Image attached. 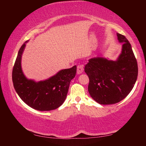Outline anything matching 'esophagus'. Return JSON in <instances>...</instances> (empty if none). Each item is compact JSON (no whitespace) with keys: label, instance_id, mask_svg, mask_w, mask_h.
<instances>
[{"label":"esophagus","instance_id":"34e87169","mask_svg":"<svg viewBox=\"0 0 146 146\" xmlns=\"http://www.w3.org/2000/svg\"><path fill=\"white\" fill-rule=\"evenodd\" d=\"M84 71V66L83 65H78L77 66V70H76V72L77 74H80L83 72Z\"/></svg>","mask_w":146,"mask_h":146}]
</instances>
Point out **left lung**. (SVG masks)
I'll return each mask as SVG.
<instances>
[{
	"label": "left lung",
	"instance_id": "8db88e82",
	"mask_svg": "<svg viewBox=\"0 0 146 146\" xmlns=\"http://www.w3.org/2000/svg\"><path fill=\"white\" fill-rule=\"evenodd\" d=\"M117 35L119 42L123 43L117 60L98 56L90 59L84 68L90 79L89 93L100 104L119 102L131 92L137 79V62L131 46L125 36Z\"/></svg>",
	"mask_w": 146,
	"mask_h": 146
}]
</instances>
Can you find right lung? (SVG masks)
<instances>
[{"label": "right lung", "instance_id": "1", "mask_svg": "<svg viewBox=\"0 0 146 146\" xmlns=\"http://www.w3.org/2000/svg\"><path fill=\"white\" fill-rule=\"evenodd\" d=\"M20 48L12 71V80L20 98L29 107L38 111L55 110L62 104L67 96L71 80L75 77L76 66L60 70L46 80L35 82L24 76L21 68L22 55L26 43Z\"/></svg>", "mask_w": 146, "mask_h": 146}]
</instances>
